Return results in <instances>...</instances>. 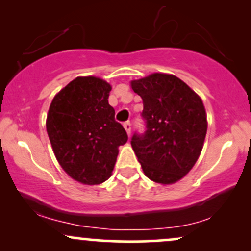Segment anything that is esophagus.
Masks as SVG:
<instances>
[{
	"instance_id": "esophagus-1",
	"label": "esophagus",
	"mask_w": 251,
	"mask_h": 251,
	"mask_svg": "<svg viewBox=\"0 0 251 251\" xmlns=\"http://www.w3.org/2000/svg\"><path fill=\"white\" fill-rule=\"evenodd\" d=\"M124 127H125L126 132H127L128 135L131 134V123H129V122H125V123H124Z\"/></svg>"
}]
</instances>
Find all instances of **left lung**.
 <instances>
[{"label": "left lung", "instance_id": "1", "mask_svg": "<svg viewBox=\"0 0 251 251\" xmlns=\"http://www.w3.org/2000/svg\"><path fill=\"white\" fill-rule=\"evenodd\" d=\"M142 97L144 133L131 138L144 174L160 184L183 178L200 157L206 123L201 98L177 76L154 73L131 82Z\"/></svg>", "mask_w": 251, "mask_h": 251}]
</instances>
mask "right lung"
<instances>
[{
    "instance_id": "1",
    "label": "right lung",
    "mask_w": 251,
    "mask_h": 251,
    "mask_svg": "<svg viewBox=\"0 0 251 251\" xmlns=\"http://www.w3.org/2000/svg\"><path fill=\"white\" fill-rule=\"evenodd\" d=\"M111 89L99 77H76L54 97L48 111L46 126L57 162L87 185L108 179L118 148L128 139L108 103Z\"/></svg>"
}]
</instances>
